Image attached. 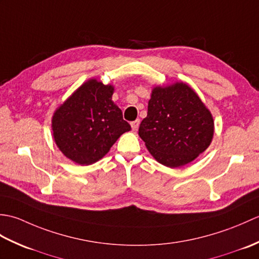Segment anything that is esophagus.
I'll use <instances>...</instances> for the list:
<instances>
[{"label": "esophagus", "mask_w": 259, "mask_h": 259, "mask_svg": "<svg viewBox=\"0 0 259 259\" xmlns=\"http://www.w3.org/2000/svg\"><path fill=\"white\" fill-rule=\"evenodd\" d=\"M139 124H140V120L137 119V120H135V121H133V122H131V128H133L134 131H136L137 129L139 128Z\"/></svg>", "instance_id": "esophagus-1"}]
</instances>
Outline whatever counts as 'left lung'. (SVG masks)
I'll return each instance as SVG.
<instances>
[{"label": "left lung", "instance_id": "obj_1", "mask_svg": "<svg viewBox=\"0 0 259 259\" xmlns=\"http://www.w3.org/2000/svg\"><path fill=\"white\" fill-rule=\"evenodd\" d=\"M213 131L212 114L194 89L175 82L153 88L138 134L159 163L178 168L210 146Z\"/></svg>", "mask_w": 259, "mask_h": 259}]
</instances>
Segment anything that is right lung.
<instances>
[{
  "label": "right lung",
  "instance_id": "right-lung-1",
  "mask_svg": "<svg viewBox=\"0 0 259 259\" xmlns=\"http://www.w3.org/2000/svg\"><path fill=\"white\" fill-rule=\"evenodd\" d=\"M113 92L112 84L90 79L54 111L53 139L71 161L81 166L99 161L121 135L131 130L112 101Z\"/></svg>",
  "mask_w": 259,
  "mask_h": 259
}]
</instances>
